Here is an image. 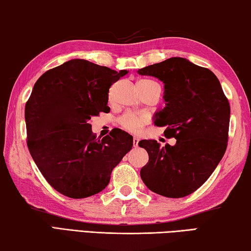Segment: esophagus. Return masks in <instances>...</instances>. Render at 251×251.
Instances as JSON below:
<instances>
[{"label": "esophagus", "instance_id": "esophagus-1", "mask_svg": "<svg viewBox=\"0 0 251 251\" xmlns=\"http://www.w3.org/2000/svg\"><path fill=\"white\" fill-rule=\"evenodd\" d=\"M138 143H139V138L138 137H134V139H133L134 147H137L138 146Z\"/></svg>", "mask_w": 251, "mask_h": 251}]
</instances>
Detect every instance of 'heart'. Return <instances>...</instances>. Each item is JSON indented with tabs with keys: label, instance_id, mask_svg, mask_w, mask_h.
<instances>
[{
	"label": "heart",
	"instance_id": "obj_1",
	"mask_svg": "<svg viewBox=\"0 0 251 251\" xmlns=\"http://www.w3.org/2000/svg\"><path fill=\"white\" fill-rule=\"evenodd\" d=\"M155 82H151V80L148 79H142L139 80L137 85H143V84H152ZM156 84V83H155ZM120 125L125 128L126 130L131 131V133H139L142 130L144 126L147 124L148 118L146 115L141 113L136 112H127L124 115H122L120 118Z\"/></svg>",
	"mask_w": 251,
	"mask_h": 251
}]
</instances>
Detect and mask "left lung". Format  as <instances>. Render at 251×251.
Returning a JSON list of instances; mask_svg holds the SVG:
<instances>
[{"instance_id":"left-lung-1","label":"left lung","mask_w":251,"mask_h":251,"mask_svg":"<svg viewBox=\"0 0 251 251\" xmlns=\"http://www.w3.org/2000/svg\"><path fill=\"white\" fill-rule=\"evenodd\" d=\"M138 74L164 83L166 105L155 114L154 124L166 126L164 135L176 139L175 145L165 147L154 139L138 143L150 156L142 179L161 196H188L209 178L226 151L229 101L217 76L186 58L171 57Z\"/></svg>"}]
</instances>
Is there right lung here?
I'll return each mask as SVG.
<instances>
[{"label": "right lung", "mask_w": 251, "mask_h": 251, "mask_svg": "<svg viewBox=\"0 0 251 251\" xmlns=\"http://www.w3.org/2000/svg\"><path fill=\"white\" fill-rule=\"evenodd\" d=\"M128 72L86 59H71L41 76L25 105L27 147L49 184L70 198L93 196L131 147L133 136L120 128L103 138L90 121L107 113L109 87Z\"/></svg>", "instance_id": "right-lung-1"}]
</instances>
